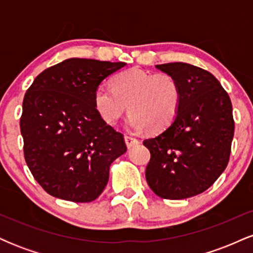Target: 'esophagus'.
Wrapping results in <instances>:
<instances>
[{
    "instance_id": "1",
    "label": "esophagus",
    "mask_w": 253,
    "mask_h": 253,
    "mask_svg": "<svg viewBox=\"0 0 253 253\" xmlns=\"http://www.w3.org/2000/svg\"><path fill=\"white\" fill-rule=\"evenodd\" d=\"M125 143H126L127 147H128V149H130V147H133V146H134V145L138 144L139 141H138V139L126 135V136H125Z\"/></svg>"
}]
</instances>
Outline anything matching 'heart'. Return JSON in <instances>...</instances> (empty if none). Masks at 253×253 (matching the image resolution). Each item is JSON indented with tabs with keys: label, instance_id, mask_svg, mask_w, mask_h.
<instances>
[{
	"label": "heart",
	"instance_id": "1",
	"mask_svg": "<svg viewBox=\"0 0 253 253\" xmlns=\"http://www.w3.org/2000/svg\"><path fill=\"white\" fill-rule=\"evenodd\" d=\"M181 100V86L172 75L139 68L120 72L113 86L101 84L94 92L95 108L109 125L120 120L128 104L127 125L134 132L167 129L178 114Z\"/></svg>",
	"mask_w": 253,
	"mask_h": 253
}]
</instances>
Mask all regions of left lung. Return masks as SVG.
Listing matches in <instances>:
<instances>
[{"label": "left lung", "instance_id": "8db88e82", "mask_svg": "<svg viewBox=\"0 0 253 253\" xmlns=\"http://www.w3.org/2000/svg\"><path fill=\"white\" fill-rule=\"evenodd\" d=\"M181 86L178 114L167 129L145 139L146 181L156 195L183 200L207 190L228 164L234 134L232 103L211 72L187 63L156 65Z\"/></svg>", "mask_w": 253, "mask_h": 253}]
</instances>
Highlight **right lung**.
Segmentation results:
<instances>
[{
	"label": "right lung",
	"instance_id": "1",
	"mask_svg": "<svg viewBox=\"0 0 253 253\" xmlns=\"http://www.w3.org/2000/svg\"><path fill=\"white\" fill-rule=\"evenodd\" d=\"M125 65L70 58L43 70L28 88L20 119L25 159L50 195L90 202L106 188L110 165L127 147L97 113L94 92Z\"/></svg>",
	"mask_w": 253,
	"mask_h": 253
}]
</instances>
